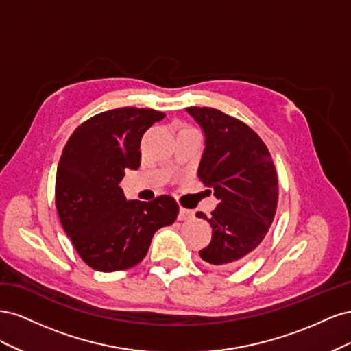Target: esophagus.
Wrapping results in <instances>:
<instances>
[{
    "label": "esophagus",
    "mask_w": 351,
    "mask_h": 351,
    "mask_svg": "<svg viewBox=\"0 0 351 351\" xmlns=\"http://www.w3.org/2000/svg\"><path fill=\"white\" fill-rule=\"evenodd\" d=\"M193 218V212L189 210V209H184V208H180L178 210V219L180 221H184V219H190Z\"/></svg>",
    "instance_id": "34e87169"
}]
</instances>
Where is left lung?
I'll list each match as a JSON object with an SVG mask.
<instances>
[{
  "instance_id": "8db88e82",
  "label": "left lung",
  "mask_w": 351,
  "mask_h": 351,
  "mask_svg": "<svg viewBox=\"0 0 351 351\" xmlns=\"http://www.w3.org/2000/svg\"><path fill=\"white\" fill-rule=\"evenodd\" d=\"M186 111L204 132L197 176L210 186L218 206L208 218L212 240L199 252L212 268H236L256 249L274 221L278 178L268 147L249 125L214 108Z\"/></svg>"
}]
</instances>
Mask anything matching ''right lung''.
<instances>
[{
	"mask_svg": "<svg viewBox=\"0 0 351 351\" xmlns=\"http://www.w3.org/2000/svg\"><path fill=\"white\" fill-rule=\"evenodd\" d=\"M164 112L117 108L80 124L57 167L56 205L66 234L80 258L101 272L139 263L161 227L173 224L178 205L171 196L127 200L120 182L141 165V139Z\"/></svg>",
	"mask_w": 351,
	"mask_h": 351,
	"instance_id": "right-lung-1",
	"label": "right lung"
}]
</instances>
